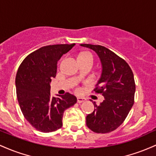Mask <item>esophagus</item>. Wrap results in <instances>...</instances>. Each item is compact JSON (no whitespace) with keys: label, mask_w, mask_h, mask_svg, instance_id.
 <instances>
[{"label":"esophagus","mask_w":156,"mask_h":156,"mask_svg":"<svg viewBox=\"0 0 156 156\" xmlns=\"http://www.w3.org/2000/svg\"><path fill=\"white\" fill-rule=\"evenodd\" d=\"M86 99H85V98H83V97H77V102L78 103H82L83 102V101H85Z\"/></svg>","instance_id":"1"}]
</instances>
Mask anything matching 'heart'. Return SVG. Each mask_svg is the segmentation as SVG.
<instances>
[{"label":"heart","instance_id":"obj_1","mask_svg":"<svg viewBox=\"0 0 156 156\" xmlns=\"http://www.w3.org/2000/svg\"><path fill=\"white\" fill-rule=\"evenodd\" d=\"M88 57V58H92L93 59V55L90 52H83V53H81L79 56V57Z\"/></svg>","mask_w":156,"mask_h":156}]
</instances>
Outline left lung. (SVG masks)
I'll list each match as a JSON object with an SVG mask.
<instances>
[{"label":"left lung","mask_w":156,"mask_h":156,"mask_svg":"<svg viewBox=\"0 0 156 156\" xmlns=\"http://www.w3.org/2000/svg\"><path fill=\"white\" fill-rule=\"evenodd\" d=\"M97 54L101 73L94 91L105 99L99 105L94 101V111L86 117V125L97 133H108L123 123L134 103L136 91L132 70L125 59L99 45L80 44Z\"/></svg>","instance_id":"1"}]
</instances>
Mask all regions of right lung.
<instances>
[{"mask_svg": "<svg viewBox=\"0 0 156 156\" xmlns=\"http://www.w3.org/2000/svg\"><path fill=\"white\" fill-rule=\"evenodd\" d=\"M74 45L42 47L28 55L17 70L15 85L20 110L26 119L40 132L60 128L64 111L77 100L69 93L52 98L50 94V83L56 76L57 62Z\"/></svg>", "mask_w": 156, "mask_h": 156, "instance_id": "obj_1", "label": "right lung"}]
</instances>
